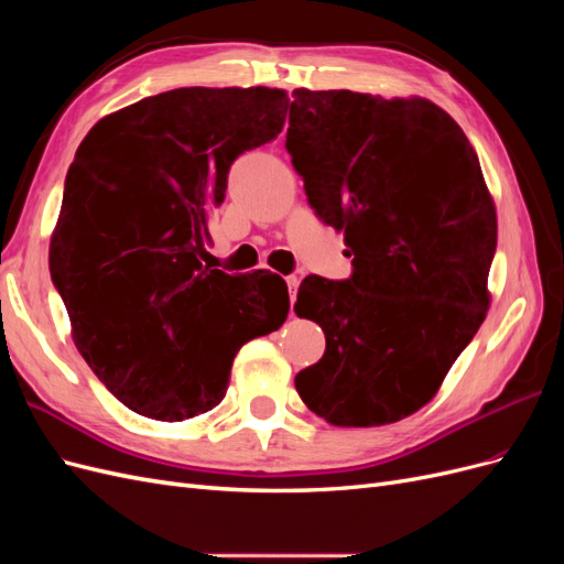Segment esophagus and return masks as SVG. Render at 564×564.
<instances>
[{
	"mask_svg": "<svg viewBox=\"0 0 564 564\" xmlns=\"http://www.w3.org/2000/svg\"><path fill=\"white\" fill-rule=\"evenodd\" d=\"M299 278L296 275H289L286 278V286H289V299H292V303H294V299H296V289H299Z\"/></svg>",
	"mask_w": 564,
	"mask_h": 564,
	"instance_id": "esophagus-1",
	"label": "esophagus"
}]
</instances>
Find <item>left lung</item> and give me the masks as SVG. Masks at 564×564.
Segmentation results:
<instances>
[{
  "mask_svg": "<svg viewBox=\"0 0 564 564\" xmlns=\"http://www.w3.org/2000/svg\"><path fill=\"white\" fill-rule=\"evenodd\" d=\"M286 150L348 280L308 275L294 311L327 348L296 373L334 425L395 423L429 402L489 308L497 209L466 133L425 98L296 89Z\"/></svg>",
  "mask_w": 564,
  "mask_h": 564,
  "instance_id": "1",
  "label": "left lung"
}]
</instances>
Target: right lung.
I'll return each mask as SVG.
<instances>
[{
	"label": "right lung",
	"instance_id": "obj_1",
	"mask_svg": "<svg viewBox=\"0 0 564 564\" xmlns=\"http://www.w3.org/2000/svg\"><path fill=\"white\" fill-rule=\"evenodd\" d=\"M286 108L282 89L185 87L104 117L77 148L48 270L82 357L131 412H209L237 350L284 324L280 275L199 259L232 162L278 139Z\"/></svg>",
	"mask_w": 564,
	"mask_h": 564
}]
</instances>
